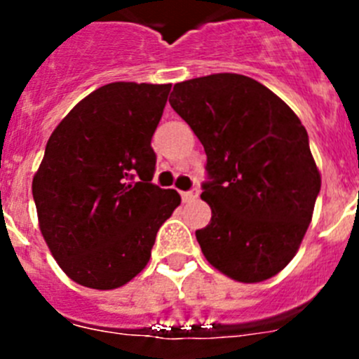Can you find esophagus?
Masks as SVG:
<instances>
[{
  "mask_svg": "<svg viewBox=\"0 0 359 359\" xmlns=\"http://www.w3.org/2000/svg\"><path fill=\"white\" fill-rule=\"evenodd\" d=\"M198 196H199V189H192V190H187V192H182L183 201H190V199H196Z\"/></svg>",
  "mask_w": 359,
  "mask_h": 359,
  "instance_id": "obj_1",
  "label": "esophagus"
}]
</instances>
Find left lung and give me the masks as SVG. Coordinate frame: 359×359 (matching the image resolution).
I'll use <instances>...</instances> for the list:
<instances>
[{
	"label": "left lung",
	"mask_w": 359,
	"mask_h": 359,
	"mask_svg": "<svg viewBox=\"0 0 359 359\" xmlns=\"http://www.w3.org/2000/svg\"><path fill=\"white\" fill-rule=\"evenodd\" d=\"M169 102L207 152L203 255L237 282L275 277L300 248L322 185L306 128L273 91L237 73L177 82Z\"/></svg>",
	"instance_id": "obj_1"
}]
</instances>
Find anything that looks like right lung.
<instances>
[{
  "mask_svg": "<svg viewBox=\"0 0 359 359\" xmlns=\"http://www.w3.org/2000/svg\"><path fill=\"white\" fill-rule=\"evenodd\" d=\"M170 84L111 82L82 98L50 136L32 182L39 228L81 286L116 290L140 273L182 203L151 183L152 135Z\"/></svg>",
  "mask_w": 359,
  "mask_h": 359,
  "instance_id": "1",
  "label": "right lung"
}]
</instances>
